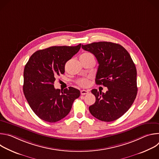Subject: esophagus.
Instances as JSON below:
<instances>
[{
	"label": "esophagus",
	"mask_w": 159,
	"mask_h": 159,
	"mask_svg": "<svg viewBox=\"0 0 159 159\" xmlns=\"http://www.w3.org/2000/svg\"><path fill=\"white\" fill-rule=\"evenodd\" d=\"M88 93H89L88 90H80L81 95H85V94H87Z\"/></svg>",
	"instance_id": "1"
}]
</instances>
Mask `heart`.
<instances>
[{
	"instance_id": "obj_1",
	"label": "heart",
	"mask_w": 159,
	"mask_h": 159,
	"mask_svg": "<svg viewBox=\"0 0 159 159\" xmlns=\"http://www.w3.org/2000/svg\"><path fill=\"white\" fill-rule=\"evenodd\" d=\"M91 56H93V55L90 53L85 52V53H84L80 57H91ZM77 84L78 85H79L80 86H81V87H87L89 85L90 82H89L88 79L81 78V79H79L77 80Z\"/></svg>"
}]
</instances>
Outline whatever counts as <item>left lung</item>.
<instances>
[{"instance_id": "1", "label": "left lung", "mask_w": 159, "mask_h": 159, "mask_svg": "<svg viewBox=\"0 0 159 159\" xmlns=\"http://www.w3.org/2000/svg\"><path fill=\"white\" fill-rule=\"evenodd\" d=\"M82 48L92 53L99 63L96 83L107 87L106 93L91 90L96 102L89 106V111L101 121H115L130 108L137 96L135 65L126 50L117 43L95 42L82 44Z\"/></svg>"}]
</instances>
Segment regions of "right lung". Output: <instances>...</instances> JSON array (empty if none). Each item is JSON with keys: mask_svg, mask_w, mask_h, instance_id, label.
<instances>
[{"mask_svg": "<svg viewBox=\"0 0 159 159\" xmlns=\"http://www.w3.org/2000/svg\"><path fill=\"white\" fill-rule=\"evenodd\" d=\"M75 47H51L34 53L24 70L23 93L35 114L41 120L55 123L71 110L80 90L69 87L63 90L54 87L55 78L63 74L65 65L80 50Z\"/></svg>", "mask_w": 159, "mask_h": 159, "instance_id": "obj_1", "label": "right lung"}]
</instances>
